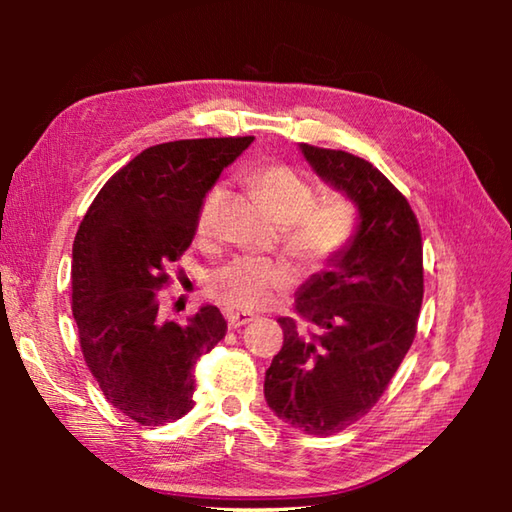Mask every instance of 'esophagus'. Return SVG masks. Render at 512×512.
Instances as JSON below:
<instances>
[{"mask_svg":"<svg viewBox=\"0 0 512 512\" xmlns=\"http://www.w3.org/2000/svg\"><path fill=\"white\" fill-rule=\"evenodd\" d=\"M225 320H228L230 329H237V327H244L248 323H253L255 316L246 314V311H230V314H225Z\"/></svg>","mask_w":512,"mask_h":512,"instance_id":"1","label":"esophagus"}]
</instances>
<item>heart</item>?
Returning <instances> with one entry per match:
<instances>
[{"label": "heart", "instance_id": "b5f03b06", "mask_svg": "<svg viewBox=\"0 0 512 512\" xmlns=\"http://www.w3.org/2000/svg\"><path fill=\"white\" fill-rule=\"evenodd\" d=\"M250 183L284 225V248L302 264L309 268L329 266L352 246L361 216L350 196H316L314 183L287 162L259 164L250 171ZM223 196V185L216 183L207 189L198 207L196 237L201 241L214 235ZM296 282L298 271L284 259L235 257L210 275L207 293L228 309L257 311L296 287Z\"/></svg>", "mask_w": 512, "mask_h": 512}]
</instances>
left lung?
Masks as SVG:
<instances>
[{
    "mask_svg": "<svg viewBox=\"0 0 512 512\" xmlns=\"http://www.w3.org/2000/svg\"><path fill=\"white\" fill-rule=\"evenodd\" d=\"M327 183L359 205L352 246L300 289L296 318L277 320L284 343L266 370L277 418L332 436L363 418L391 384L418 332L424 296L422 235L406 196L368 160L300 146Z\"/></svg>",
    "mask_w": 512,
    "mask_h": 512,
    "instance_id": "8db88e82",
    "label": "left lung"
}]
</instances>
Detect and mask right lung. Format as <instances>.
Instances as JSON below:
<instances>
[{"instance_id": "obj_1", "label": "right lung", "mask_w": 512, "mask_h": 512, "mask_svg": "<svg viewBox=\"0 0 512 512\" xmlns=\"http://www.w3.org/2000/svg\"><path fill=\"white\" fill-rule=\"evenodd\" d=\"M253 137H201L144 149L94 198L72 250V311L83 359L106 400L142 427L194 409L196 361L228 323L207 305L162 316L169 268L192 246L196 216L223 167Z\"/></svg>"}]
</instances>
